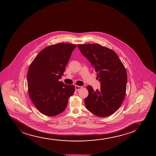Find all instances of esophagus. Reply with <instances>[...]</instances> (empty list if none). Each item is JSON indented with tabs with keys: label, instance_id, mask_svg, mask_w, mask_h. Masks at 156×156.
<instances>
[{
	"label": "esophagus",
	"instance_id": "esophagus-1",
	"mask_svg": "<svg viewBox=\"0 0 156 156\" xmlns=\"http://www.w3.org/2000/svg\"><path fill=\"white\" fill-rule=\"evenodd\" d=\"M75 90H76V91H78L79 90H81V88H82V86H77V85H75Z\"/></svg>",
	"mask_w": 156,
	"mask_h": 156
}]
</instances>
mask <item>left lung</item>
Listing matches in <instances>:
<instances>
[{
  "instance_id": "8db88e82",
  "label": "left lung",
  "mask_w": 156,
  "mask_h": 156,
  "mask_svg": "<svg viewBox=\"0 0 156 156\" xmlns=\"http://www.w3.org/2000/svg\"><path fill=\"white\" fill-rule=\"evenodd\" d=\"M77 47L97 72L101 85L100 90L96 91L91 86H87L86 109L99 117L110 115L119 108L126 95V68L116 53L106 47L96 44H78Z\"/></svg>"
}]
</instances>
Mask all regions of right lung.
Masks as SVG:
<instances>
[{"label":"right lung","mask_w":156,"mask_h":156,"mask_svg":"<svg viewBox=\"0 0 156 156\" xmlns=\"http://www.w3.org/2000/svg\"><path fill=\"white\" fill-rule=\"evenodd\" d=\"M76 45L59 43L43 49L29 66L27 87L35 107L44 115L54 116L64 111L75 91L72 85L59 82Z\"/></svg>","instance_id":"obj_1"}]
</instances>
